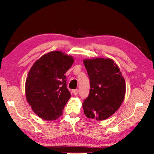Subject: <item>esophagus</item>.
Masks as SVG:
<instances>
[{
  "instance_id": "esophagus-1",
  "label": "esophagus",
  "mask_w": 154,
  "mask_h": 154,
  "mask_svg": "<svg viewBox=\"0 0 154 154\" xmlns=\"http://www.w3.org/2000/svg\"><path fill=\"white\" fill-rule=\"evenodd\" d=\"M79 92V90L78 89H75V90H73L72 91V93L74 95H77Z\"/></svg>"
}]
</instances>
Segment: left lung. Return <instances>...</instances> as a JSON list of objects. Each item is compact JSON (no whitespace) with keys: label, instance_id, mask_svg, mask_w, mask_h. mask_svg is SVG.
Segmentation results:
<instances>
[{"label":"left lung","instance_id":"left-lung-1","mask_svg":"<svg viewBox=\"0 0 154 154\" xmlns=\"http://www.w3.org/2000/svg\"><path fill=\"white\" fill-rule=\"evenodd\" d=\"M83 63L90 80V92L83 101L84 114L97 121L106 119L123 103L125 81L118 65L110 58L85 59Z\"/></svg>","mask_w":154,"mask_h":154}]
</instances>
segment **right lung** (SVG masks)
Segmentation results:
<instances>
[{"label":"right lung","mask_w":154,"mask_h":154,"mask_svg":"<svg viewBox=\"0 0 154 154\" xmlns=\"http://www.w3.org/2000/svg\"><path fill=\"white\" fill-rule=\"evenodd\" d=\"M74 59L61 51H51L36 61L26 80V100L34 112L47 121L62 114L71 97L64 75Z\"/></svg>","instance_id":"add662e5"}]
</instances>
